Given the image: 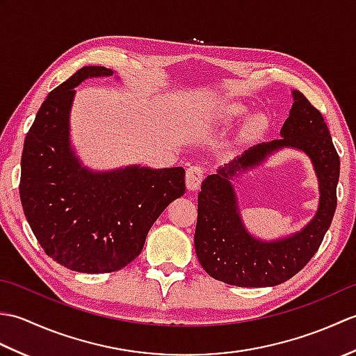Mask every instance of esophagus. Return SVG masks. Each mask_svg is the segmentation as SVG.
<instances>
[{"instance_id": "esophagus-1", "label": "esophagus", "mask_w": 356, "mask_h": 356, "mask_svg": "<svg viewBox=\"0 0 356 356\" xmlns=\"http://www.w3.org/2000/svg\"><path fill=\"white\" fill-rule=\"evenodd\" d=\"M203 174H205V170H203L200 165L190 166V168L186 170L185 182H186L188 191H197L199 190L200 185H202V180H203Z\"/></svg>"}]
</instances>
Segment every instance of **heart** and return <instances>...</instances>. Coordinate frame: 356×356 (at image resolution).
I'll use <instances>...</instances> for the list:
<instances>
[{
    "label": "heart",
    "instance_id": "b5f03b06",
    "mask_svg": "<svg viewBox=\"0 0 356 356\" xmlns=\"http://www.w3.org/2000/svg\"><path fill=\"white\" fill-rule=\"evenodd\" d=\"M249 113V108L246 107L245 104L241 102H231L226 105L225 108H222V115L220 118L225 120V122H236V120H240L246 118V115ZM266 127V118L261 113H255L251 118L248 119L246 122V131L248 133H257L263 130Z\"/></svg>",
    "mask_w": 356,
    "mask_h": 356
}]
</instances>
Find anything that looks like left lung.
Wrapping results in <instances>:
<instances>
[{
    "label": "left lung",
    "instance_id": "1",
    "mask_svg": "<svg viewBox=\"0 0 356 356\" xmlns=\"http://www.w3.org/2000/svg\"><path fill=\"white\" fill-rule=\"evenodd\" d=\"M292 99L289 116L280 130L282 138L257 143L203 180L194 246L202 268L218 282L238 287L287 282L318 251L334 218L338 153L321 113L297 90H292ZM283 149L300 150L312 161L319 182V207L300 232L261 239L247 229L233 182Z\"/></svg>",
    "mask_w": 356,
    "mask_h": 356
}]
</instances>
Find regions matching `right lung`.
<instances>
[{
    "label": "right lung",
    "instance_id": "right-lung-1",
    "mask_svg": "<svg viewBox=\"0 0 356 356\" xmlns=\"http://www.w3.org/2000/svg\"><path fill=\"white\" fill-rule=\"evenodd\" d=\"M113 74L87 65L50 92L21 157L19 197L36 240L56 263L84 274L115 272L131 263L159 216L185 194L182 166L93 170L78 156L70 133L74 88Z\"/></svg>",
    "mask_w": 356,
    "mask_h": 356
}]
</instances>
